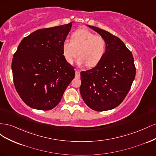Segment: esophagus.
Instances as JSON below:
<instances>
[{"label":"esophagus","mask_w":156,"mask_h":156,"mask_svg":"<svg viewBox=\"0 0 156 156\" xmlns=\"http://www.w3.org/2000/svg\"><path fill=\"white\" fill-rule=\"evenodd\" d=\"M75 76L77 77H80V70L79 69H75Z\"/></svg>","instance_id":"34e87169"}]
</instances>
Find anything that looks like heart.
Segmentation results:
<instances>
[{
	"instance_id": "obj_1",
	"label": "heart",
	"mask_w": 156,
	"mask_h": 156,
	"mask_svg": "<svg viewBox=\"0 0 156 156\" xmlns=\"http://www.w3.org/2000/svg\"><path fill=\"white\" fill-rule=\"evenodd\" d=\"M106 41L100 35H95L86 29H79L74 32L71 41L66 40L62 45L63 55L67 62L72 64L77 55L79 65L87 64L93 67L98 64L104 55Z\"/></svg>"
}]
</instances>
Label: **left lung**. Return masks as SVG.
<instances>
[{
	"mask_svg": "<svg viewBox=\"0 0 156 156\" xmlns=\"http://www.w3.org/2000/svg\"><path fill=\"white\" fill-rule=\"evenodd\" d=\"M104 37L106 48L96 66L81 72L80 93L92 110L104 111L119 106L131 88L136 68L131 52L119 37L88 25Z\"/></svg>",
	"mask_w": 156,
	"mask_h": 156,
	"instance_id": "left-lung-1",
	"label": "left lung"
}]
</instances>
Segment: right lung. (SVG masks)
<instances>
[{"instance_id":"obj_1","label":"right lung","mask_w":156,"mask_h":156,"mask_svg":"<svg viewBox=\"0 0 156 156\" xmlns=\"http://www.w3.org/2000/svg\"><path fill=\"white\" fill-rule=\"evenodd\" d=\"M72 23L37 30L24 37L12 62L13 81L21 100L31 108L49 111L57 105L75 77L62 45Z\"/></svg>"}]
</instances>
